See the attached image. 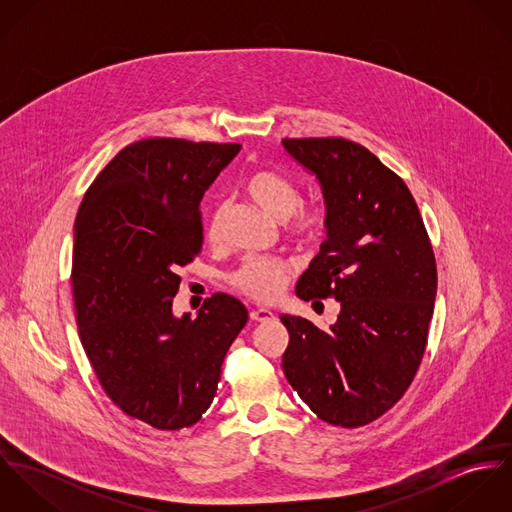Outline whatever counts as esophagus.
<instances>
[{
	"instance_id": "obj_1",
	"label": "esophagus",
	"mask_w": 512,
	"mask_h": 512,
	"mask_svg": "<svg viewBox=\"0 0 512 512\" xmlns=\"http://www.w3.org/2000/svg\"><path fill=\"white\" fill-rule=\"evenodd\" d=\"M250 319L258 321V323H266V321L274 319V313L270 309H252L250 311Z\"/></svg>"
}]
</instances>
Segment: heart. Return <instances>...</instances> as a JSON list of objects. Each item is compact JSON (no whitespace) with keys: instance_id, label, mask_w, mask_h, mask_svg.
<instances>
[{"instance_id":"1","label":"heart","mask_w":512,"mask_h":512,"mask_svg":"<svg viewBox=\"0 0 512 512\" xmlns=\"http://www.w3.org/2000/svg\"><path fill=\"white\" fill-rule=\"evenodd\" d=\"M246 191L252 201L270 217L286 222L293 217L292 234L301 240H313L323 232V215L317 209H299L301 193L290 179L276 171L260 169L248 177ZM222 226V211H217L209 226V238L217 242ZM293 274V264L276 258H246L230 276L228 282L256 301H274L288 286Z\"/></svg>"}]
</instances>
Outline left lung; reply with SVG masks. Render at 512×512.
I'll list each match as a JSON object with an SVG mask.
<instances>
[{"label":"left lung","instance_id":"left-lung-1","mask_svg":"<svg viewBox=\"0 0 512 512\" xmlns=\"http://www.w3.org/2000/svg\"><path fill=\"white\" fill-rule=\"evenodd\" d=\"M282 144L317 177L327 211V238L295 293L341 303L327 331L280 317L290 333L282 368L319 420L361 428L404 396L422 363L438 290L434 250L410 189L366 147L345 138Z\"/></svg>","mask_w":512,"mask_h":512}]
</instances>
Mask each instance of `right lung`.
<instances>
[{
    "mask_svg": "<svg viewBox=\"0 0 512 512\" xmlns=\"http://www.w3.org/2000/svg\"><path fill=\"white\" fill-rule=\"evenodd\" d=\"M240 144L147 138L124 147L88 187L74 220L80 343L108 398L155 430L197 424L226 351L248 321L232 295L173 315L179 268L203 246L201 201Z\"/></svg>",
    "mask_w": 512,
    "mask_h": 512,
    "instance_id": "add662e5",
    "label": "right lung"
}]
</instances>
